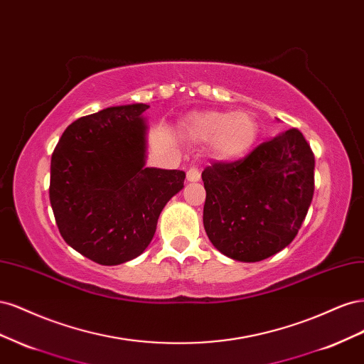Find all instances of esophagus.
Segmentation results:
<instances>
[{
	"mask_svg": "<svg viewBox=\"0 0 364 364\" xmlns=\"http://www.w3.org/2000/svg\"><path fill=\"white\" fill-rule=\"evenodd\" d=\"M186 179H188L190 182H197V181H200V171L197 170L196 167L188 168V171H186Z\"/></svg>",
	"mask_w": 364,
	"mask_h": 364,
	"instance_id": "esophagus-1",
	"label": "esophagus"
}]
</instances>
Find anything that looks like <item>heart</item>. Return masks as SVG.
<instances>
[{
  "mask_svg": "<svg viewBox=\"0 0 364 364\" xmlns=\"http://www.w3.org/2000/svg\"><path fill=\"white\" fill-rule=\"evenodd\" d=\"M191 134L199 141L211 139V151L217 159L235 161L255 146L259 126L250 112L206 111L191 118Z\"/></svg>",
  "mask_w": 364,
  "mask_h": 364,
  "instance_id": "obj_1",
  "label": "heart"
}]
</instances>
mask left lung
<instances>
[{
  "mask_svg": "<svg viewBox=\"0 0 364 364\" xmlns=\"http://www.w3.org/2000/svg\"><path fill=\"white\" fill-rule=\"evenodd\" d=\"M202 181L208 238L229 258L257 262L299 232L314 194V153L293 127L245 158L215 161Z\"/></svg>",
  "mask_w": 364,
  "mask_h": 364,
  "instance_id": "8db88e82",
  "label": "left lung"
}]
</instances>
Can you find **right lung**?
I'll list each match as a JSON object with an SVG mask.
<instances>
[{
  "instance_id": "obj_1",
  "label": "right lung",
  "mask_w": 364,
  "mask_h": 364,
  "mask_svg": "<svg viewBox=\"0 0 364 364\" xmlns=\"http://www.w3.org/2000/svg\"><path fill=\"white\" fill-rule=\"evenodd\" d=\"M147 105L107 107L63 132L51 155L50 202L63 240L102 266L141 255L185 173L146 168Z\"/></svg>"
}]
</instances>
